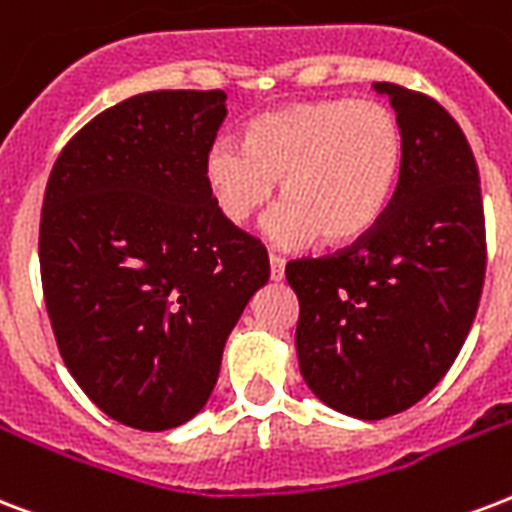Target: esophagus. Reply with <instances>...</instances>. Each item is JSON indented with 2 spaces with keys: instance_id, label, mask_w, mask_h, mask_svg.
<instances>
[{
  "instance_id": "1",
  "label": "esophagus",
  "mask_w": 512,
  "mask_h": 512,
  "mask_svg": "<svg viewBox=\"0 0 512 512\" xmlns=\"http://www.w3.org/2000/svg\"><path fill=\"white\" fill-rule=\"evenodd\" d=\"M268 260H271V279H273V282H282V279H284V265H287V260H284V257H279V255H271Z\"/></svg>"
}]
</instances>
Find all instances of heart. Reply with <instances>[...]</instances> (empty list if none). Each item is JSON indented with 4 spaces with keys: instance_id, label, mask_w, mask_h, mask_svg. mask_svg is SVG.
Masks as SVG:
<instances>
[{
    "instance_id": "obj_1",
    "label": "heart",
    "mask_w": 512,
    "mask_h": 512,
    "mask_svg": "<svg viewBox=\"0 0 512 512\" xmlns=\"http://www.w3.org/2000/svg\"><path fill=\"white\" fill-rule=\"evenodd\" d=\"M403 169V131L378 101H303L257 115L241 147L214 144L204 177L214 204L244 225L273 198L282 179L287 198L265 230L279 247L351 244L384 217Z\"/></svg>"
}]
</instances>
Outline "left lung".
Segmentation results:
<instances>
[{
    "label": "left lung",
    "instance_id": "8db88e82",
    "mask_svg": "<svg viewBox=\"0 0 512 512\" xmlns=\"http://www.w3.org/2000/svg\"><path fill=\"white\" fill-rule=\"evenodd\" d=\"M403 169L368 236L325 257L287 263L308 389L354 419H386L429 395L473 327L486 276L478 166L456 120L395 83Z\"/></svg>",
    "mask_w": 512,
    "mask_h": 512
}]
</instances>
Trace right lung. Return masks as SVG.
<instances>
[{
	"label": "right lung",
	"mask_w": 512,
	"mask_h": 512,
	"mask_svg": "<svg viewBox=\"0 0 512 512\" xmlns=\"http://www.w3.org/2000/svg\"><path fill=\"white\" fill-rule=\"evenodd\" d=\"M222 91H147L88 120L50 171L39 273L64 365L126 427L161 432L204 408L230 330L271 276L222 217L204 161Z\"/></svg>",
	"instance_id": "obj_1"
}]
</instances>
